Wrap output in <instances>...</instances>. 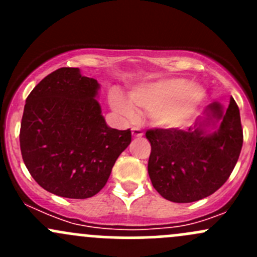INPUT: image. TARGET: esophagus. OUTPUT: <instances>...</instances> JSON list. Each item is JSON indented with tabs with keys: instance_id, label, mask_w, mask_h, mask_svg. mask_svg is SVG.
Returning a JSON list of instances; mask_svg holds the SVG:
<instances>
[{
	"instance_id": "34e87169",
	"label": "esophagus",
	"mask_w": 257,
	"mask_h": 257,
	"mask_svg": "<svg viewBox=\"0 0 257 257\" xmlns=\"http://www.w3.org/2000/svg\"><path fill=\"white\" fill-rule=\"evenodd\" d=\"M132 133H133L134 137H142V136H143V131H142L139 126H133V128H132Z\"/></svg>"
}]
</instances>
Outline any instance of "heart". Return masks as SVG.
I'll list each match as a JSON object with an SVG mask.
<instances>
[{
    "label": "heart",
    "mask_w": 257,
    "mask_h": 257,
    "mask_svg": "<svg viewBox=\"0 0 257 257\" xmlns=\"http://www.w3.org/2000/svg\"><path fill=\"white\" fill-rule=\"evenodd\" d=\"M205 90L188 79L172 78L145 83L131 90V102L119 92L110 93V104L116 113L128 119L136 118L138 109L152 114L159 125H179L188 120L205 99Z\"/></svg>",
    "instance_id": "b5f03b06"
}]
</instances>
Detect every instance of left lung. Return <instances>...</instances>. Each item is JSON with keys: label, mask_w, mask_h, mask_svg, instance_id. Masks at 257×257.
<instances>
[{"label": "left lung", "mask_w": 257, "mask_h": 257, "mask_svg": "<svg viewBox=\"0 0 257 257\" xmlns=\"http://www.w3.org/2000/svg\"><path fill=\"white\" fill-rule=\"evenodd\" d=\"M206 120L194 128L149 129L152 145L148 173L155 190L173 203H193L211 195L224 185L236 165L243 136L240 110L234 98L227 109L219 103L206 107ZM215 120V122L212 120ZM210 121L219 128L208 134Z\"/></svg>", "instance_id": "left-lung-1"}]
</instances>
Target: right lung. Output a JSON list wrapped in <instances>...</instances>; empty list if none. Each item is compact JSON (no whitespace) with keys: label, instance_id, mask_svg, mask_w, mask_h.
Here are the masks:
<instances>
[{"label":"right lung","instance_id":"1","mask_svg":"<svg viewBox=\"0 0 257 257\" xmlns=\"http://www.w3.org/2000/svg\"><path fill=\"white\" fill-rule=\"evenodd\" d=\"M99 84L63 67L45 77L26 99L20 131L22 159L45 190L87 199L107 184L131 144L132 132L109 128L95 97Z\"/></svg>","mask_w":257,"mask_h":257}]
</instances>
